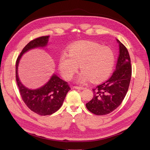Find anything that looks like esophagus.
Segmentation results:
<instances>
[{"label": "esophagus", "instance_id": "1", "mask_svg": "<svg viewBox=\"0 0 150 150\" xmlns=\"http://www.w3.org/2000/svg\"><path fill=\"white\" fill-rule=\"evenodd\" d=\"M74 88L76 89H80H80L83 90V89H86V88H84V87H81V86H74Z\"/></svg>", "mask_w": 150, "mask_h": 150}]
</instances>
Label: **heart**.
Returning a JSON list of instances; mask_svg holds the SVG:
<instances>
[{
	"label": "heart",
	"mask_w": 150,
	"mask_h": 150,
	"mask_svg": "<svg viewBox=\"0 0 150 150\" xmlns=\"http://www.w3.org/2000/svg\"><path fill=\"white\" fill-rule=\"evenodd\" d=\"M115 55L108 47L92 42H80L71 45L69 54L63 53L58 67L66 79L70 80L77 72L79 65L81 73L77 81L84 83L91 80L93 83L105 80L111 74L115 64Z\"/></svg>",
	"instance_id": "obj_1"
}]
</instances>
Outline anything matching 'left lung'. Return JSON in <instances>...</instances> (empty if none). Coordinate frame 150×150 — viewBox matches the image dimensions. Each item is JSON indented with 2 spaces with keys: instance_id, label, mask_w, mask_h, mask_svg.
<instances>
[{
  "instance_id": "left-lung-1",
  "label": "left lung",
  "mask_w": 150,
  "mask_h": 150,
  "mask_svg": "<svg viewBox=\"0 0 150 150\" xmlns=\"http://www.w3.org/2000/svg\"><path fill=\"white\" fill-rule=\"evenodd\" d=\"M119 44V56L116 69L111 77L93 89V97L86 104L90 112L103 115L109 114L119 107L127 94L130 83L132 68L127 49L117 39Z\"/></svg>"
}]
</instances>
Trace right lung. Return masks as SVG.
<instances>
[{"label":"right lung","instance_id":"obj_1","mask_svg":"<svg viewBox=\"0 0 150 150\" xmlns=\"http://www.w3.org/2000/svg\"><path fill=\"white\" fill-rule=\"evenodd\" d=\"M49 38V36H41L28 43L22 50L16 63V79L22 98L30 110L40 115H51L57 112L61 107L70 88L66 81L53 74L49 81L41 88L28 89L19 80L18 66L23 54L31 49L45 47Z\"/></svg>","mask_w":150,"mask_h":150}]
</instances>
